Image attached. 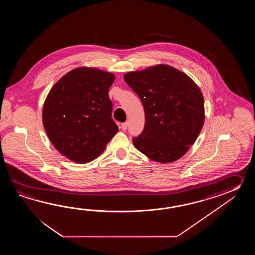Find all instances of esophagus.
I'll return each mask as SVG.
<instances>
[{"instance_id": "obj_1", "label": "esophagus", "mask_w": 255, "mask_h": 255, "mask_svg": "<svg viewBox=\"0 0 255 255\" xmlns=\"http://www.w3.org/2000/svg\"><path fill=\"white\" fill-rule=\"evenodd\" d=\"M128 122H124V123H122L121 124V128H122V130H127V128H128Z\"/></svg>"}]
</instances>
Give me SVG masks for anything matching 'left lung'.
<instances>
[{
	"label": "left lung",
	"instance_id": "obj_1",
	"mask_svg": "<svg viewBox=\"0 0 255 255\" xmlns=\"http://www.w3.org/2000/svg\"><path fill=\"white\" fill-rule=\"evenodd\" d=\"M124 79L145 110L144 129L133 138L135 148L157 162L180 158L204 124V100L199 87L186 74L167 65L129 72Z\"/></svg>",
	"mask_w": 255,
	"mask_h": 255
}]
</instances>
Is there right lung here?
Returning a JSON list of instances; mask_svg holds the SVG:
<instances>
[{
	"mask_svg": "<svg viewBox=\"0 0 255 255\" xmlns=\"http://www.w3.org/2000/svg\"><path fill=\"white\" fill-rule=\"evenodd\" d=\"M114 80L109 72L79 67L63 76L45 99V132L54 147L74 162L97 158L119 131L109 97Z\"/></svg>",
	"mask_w": 255,
	"mask_h": 255,
	"instance_id": "obj_1",
	"label": "right lung"
}]
</instances>
